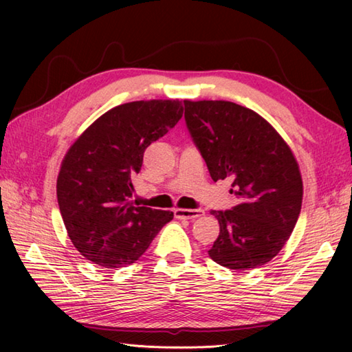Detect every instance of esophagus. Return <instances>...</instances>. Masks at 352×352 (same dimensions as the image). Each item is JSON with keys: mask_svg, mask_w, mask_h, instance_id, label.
<instances>
[{"mask_svg": "<svg viewBox=\"0 0 352 352\" xmlns=\"http://www.w3.org/2000/svg\"><path fill=\"white\" fill-rule=\"evenodd\" d=\"M174 214L178 219H197L203 216L204 212L201 208H174Z\"/></svg>", "mask_w": 352, "mask_h": 352, "instance_id": "1", "label": "esophagus"}]
</instances>
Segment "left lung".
Listing matches in <instances>:
<instances>
[{"instance_id":"left-lung-1","label":"left lung","mask_w":352,"mask_h":352,"mask_svg":"<svg viewBox=\"0 0 352 352\" xmlns=\"http://www.w3.org/2000/svg\"><path fill=\"white\" fill-rule=\"evenodd\" d=\"M190 136L213 182L231 178L237 204L212 210L213 261L236 271L271 261L289 241L302 204V178L289 145L256 111L231 101L184 100Z\"/></svg>"}]
</instances>
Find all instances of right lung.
Wrapping results in <instances>:
<instances>
[{"label": "right lung", "instance_id": "1", "mask_svg": "<svg viewBox=\"0 0 352 352\" xmlns=\"http://www.w3.org/2000/svg\"><path fill=\"white\" fill-rule=\"evenodd\" d=\"M183 116L182 101L149 100L121 104L81 133L62 162L57 201L71 242L95 265H131L174 218L169 210L130 204L131 177L145 149Z\"/></svg>", "mask_w": 352, "mask_h": 352}]
</instances>
